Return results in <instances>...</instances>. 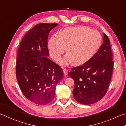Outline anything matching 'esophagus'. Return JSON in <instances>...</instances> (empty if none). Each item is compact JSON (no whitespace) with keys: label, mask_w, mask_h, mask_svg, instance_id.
I'll return each instance as SVG.
<instances>
[{"label":"esophagus","mask_w":126,"mask_h":126,"mask_svg":"<svg viewBox=\"0 0 126 126\" xmlns=\"http://www.w3.org/2000/svg\"><path fill=\"white\" fill-rule=\"evenodd\" d=\"M63 71L64 75L65 76L67 75V74H68V70H67V69H64L63 70Z\"/></svg>","instance_id":"esophagus-1"}]
</instances>
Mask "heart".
Listing matches in <instances>:
<instances>
[{"label":"heart","instance_id":"heart-1","mask_svg":"<svg viewBox=\"0 0 126 126\" xmlns=\"http://www.w3.org/2000/svg\"><path fill=\"white\" fill-rule=\"evenodd\" d=\"M99 32L85 26L69 27L53 35L48 42L49 52L54 60L58 61L65 51L61 64L65 66L74 62L75 64L86 62L92 57L101 43Z\"/></svg>","mask_w":126,"mask_h":126}]
</instances>
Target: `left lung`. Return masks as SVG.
Returning a JSON list of instances; mask_svg holds the SVG:
<instances>
[{
  "instance_id": "8db88e82",
  "label": "left lung",
  "mask_w": 126,
  "mask_h": 126,
  "mask_svg": "<svg viewBox=\"0 0 126 126\" xmlns=\"http://www.w3.org/2000/svg\"><path fill=\"white\" fill-rule=\"evenodd\" d=\"M103 35V43L97 52L68 73L75 82L74 98L80 104L90 105L101 100L110 84L114 66L112 53L109 38Z\"/></svg>"
}]
</instances>
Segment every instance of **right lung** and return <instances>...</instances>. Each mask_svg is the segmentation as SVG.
Instances as JSON below:
<instances>
[{
	"mask_svg": "<svg viewBox=\"0 0 126 126\" xmlns=\"http://www.w3.org/2000/svg\"><path fill=\"white\" fill-rule=\"evenodd\" d=\"M57 23H39L25 34L17 55L16 75L24 95L38 105L50 103L63 78L60 66L47 58L50 32Z\"/></svg>",
	"mask_w": 126,
	"mask_h": 126,
	"instance_id": "add662e5",
	"label": "right lung"
}]
</instances>
